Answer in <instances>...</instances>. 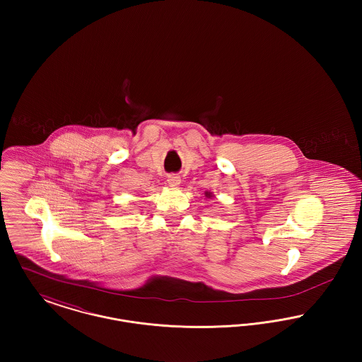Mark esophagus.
<instances>
[{
  "label": "esophagus",
  "instance_id": "1",
  "mask_svg": "<svg viewBox=\"0 0 362 362\" xmlns=\"http://www.w3.org/2000/svg\"><path fill=\"white\" fill-rule=\"evenodd\" d=\"M167 182H168V185L171 186V187H177L179 185H180V182H182V179H180V176L179 175H168V179H167Z\"/></svg>",
  "mask_w": 362,
  "mask_h": 362
}]
</instances>
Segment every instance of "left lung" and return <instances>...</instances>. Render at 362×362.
<instances>
[{"label":"left lung","mask_w":362,"mask_h":362,"mask_svg":"<svg viewBox=\"0 0 362 362\" xmlns=\"http://www.w3.org/2000/svg\"><path fill=\"white\" fill-rule=\"evenodd\" d=\"M207 195H209V197H210V194H207Z\"/></svg>","instance_id":"1"}]
</instances>
